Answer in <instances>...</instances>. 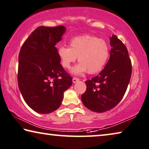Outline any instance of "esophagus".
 I'll return each mask as SVG.
<instances>
[{"label": "esophagus", "mask_w": 149, "mask_h": 149, "mask_svg": "<svg viewBox=\"0 0 149 149\" xmlns=\"http://www.w3.org/2000/svg\"><path fill=\"white\" fill-rule=\"evenodd\" d=\"M78 81H79V79L77 78V77H74V78L72 79V81H73V83H74V84L76 83V82H77Z\"/></svg>", "instance_id": "esophagus-1"}]
</instances>
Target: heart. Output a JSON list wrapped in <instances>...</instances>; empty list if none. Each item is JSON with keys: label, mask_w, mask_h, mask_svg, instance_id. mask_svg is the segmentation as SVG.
<instances>
[{"label": "heart", "mask_w": 149, "mask_h": 149, "mask_svg": "<svg viewBox=\"0 0 149 149\" xmlns=\"http://www.w3.org/2000/svg\"><path fill=\"white\" fill-rule=\"evenodd\" d=\"M57 54L65 69H70L77 57L79 63L72 69L74 75H80L87 71L93 74L100 72L107 63L110 47L105 40L92 35H83L71 40L70 47H60Z\"/></svg>", "instance_id": "obj_1"}]
</instances>
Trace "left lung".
I'll list each match as a JSON object with an SVG mask.
<instances>
[{
	"mask_svg": "<svg viewBox=\"0 0 149 149\" xmlns=\"http://www.w3.org/2000/svg\"><path fill=\"white\" fill-rule=\"evenodd\" d=\"M110 59L98 75L85 81L82 103L96 112L110 110L125 94L132 74V65L126 46L116 35L110 37Z\"/></svg>",
	"mask_w": 149,
	"mask_h": 149,
	"instance_id": "8db88e82",
	"label": "left lung"
}]
</instances>
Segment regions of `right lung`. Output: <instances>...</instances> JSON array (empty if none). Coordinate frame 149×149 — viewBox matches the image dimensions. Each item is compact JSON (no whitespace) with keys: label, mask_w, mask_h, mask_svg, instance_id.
<instances>
[{"label":"right lung","mask_w":149,"mask_h":149,"mask_svg":"<svg viewBox=\"0 0 149 149\" xmlns=\"http://www.w3.org/2000/svg\"><path fill=\"white\" fill-rule=\"evenodd\" d=\"M63 26L37 28L23 43L19 55L18 84L26 104L40 114L61 106L72 78L60 63L56 44L65 33Z\"/></svg>","instance_id":"1"}]
</instances>
